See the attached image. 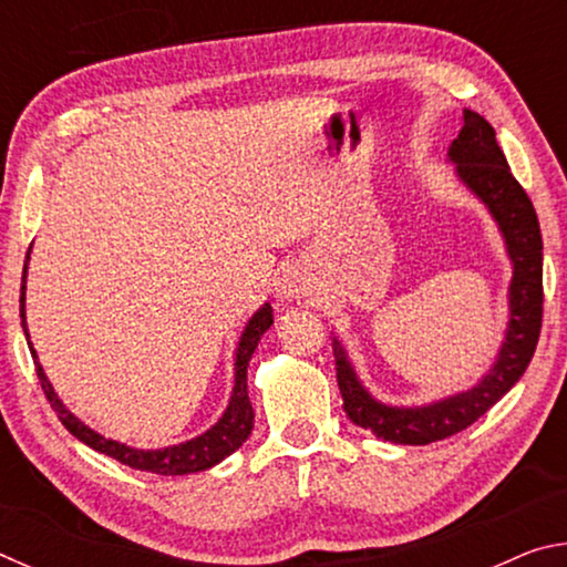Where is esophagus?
<instances>
[{
    "label": "esophagus",
    "mask_w": 567,
    "mask_h": 567,
    "mask_svg": "<svg viewBox=\"0 0 567 567\" xmlns=\"http://www.w3.org/2000/svg\"><path fill=\"white\" fill-rule=\"evenodd\" d=\"M307 290H310V280H307V275L302 270H297V267H292V270H287L280 282H277V297L280 300H300L302 295H307Z\"/></svg>",
    "instance_id": "34e87169"
}]
</instances>
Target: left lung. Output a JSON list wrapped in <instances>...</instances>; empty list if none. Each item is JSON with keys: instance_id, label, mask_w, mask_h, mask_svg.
Instances as JSON below:
<instances>
[{"instance_id": "obj_1", "label": "left lung", "mask_w": 567, "mask_h": 567, "mask_svg": "<svg viewBox=\"0 0 567 567\" xmlns=\"http://www.w3.org/2000/svg\"><path fill=\"white\" fill-rule=\"evenodd\" d=\"M457 177L483 199L487 213L501 227L507 257L513 262L511 280V322L497 352V360L475 388L422 408H392L362 388L358 372L338 338H332L334 368L348 417L372 435L400 445H430L460 433L485 415L533 360L543 324V237L535 207L520 182L513 177L503 150L497 147L495 130L477 112H463L460 132L447 150Z\"/></svg>"}]
</instances>
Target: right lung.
Returning <instances> with one entry per match:
<instances>
[{
	"label": "right lung",
	"instance_id": "1",
	"mask_svg": "<svg viewBox=\"0 0 567 567\" xmlns=\"http://www.w3.org/2000/svg\"><path fill=\"white\" fill-rule=\"evenodd\" d=\"M27 262H30V252H27ZM24 290H27V265H24V277H22V297H19V315H22L24 334L30 338V332H27V315H24ZM272 320H275L272 307L262 305L260 310L252 315V320L247 322L243 338L237 342L235 388H233V398H229L225 415L219 417L207 433L192 437L187 443L169 445L162 450L130 447L124 443H117V440H110L100 433H94V430L84 425L82 420H76L72 412L64 408V402L56 398L52 382L47 380L42 364L37 360L32 342L27 344H30L37 378H40V385L44 390L47 400H50L56 417L62 420V425L70 430L76 440H82L84 445L97 450V453L120 460L122 465H130L134 470H145V473H155V475H189V473H199V470H207L217 463H223V460L227 455H233L235 450L249 437V433H252L255 412H252V402H249V395H247V364H249V358H252L257 342H260L262 334L270 330Z\"/></svg>",
	"mask_w": 567,
	"mask_h": 567
}]
</instances>
